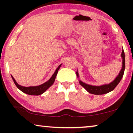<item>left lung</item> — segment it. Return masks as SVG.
I'll return each instance as SVG.
<instances>
[{
    "instance_id": "left-lung-1",
    "label": "left lung",
    "mask_w": 133,
    "mask_h": 133,
    "mask_svg": "<svg viewBox=\"0 0 133 133\" xmlns=\"http://www.w3.org/2000/svg\"><path fill=\"white\" fill-rule=\"evenodd\" d=\"M122 58V67L121 71L118 74L116 79L114 80L112 82L109 83V84H105L101 86H93V85H90L87 83H83L81 81H79V83L85 90H86L88 92L91 94H96V95H101V94H107L108 92L111 91L116 88V86L119 84L120 81H121L122 78L123 76L124 71L125 68V53L124 51L122 50V52L121 54ZM77 76L79 77V74L78 72H76Z\"/></svg>"
}]
</instances>
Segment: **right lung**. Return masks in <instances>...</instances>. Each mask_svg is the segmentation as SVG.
<instances>
[{
	"mask_svg": "<svg viewBox=\"0 0 133 133\" xmlns=\"http://www.w3.org/2000/svg\"><path fill=\"white\" fill-rule=\"evenodd\" d=\"M61 65H60L59 66L57 67V68L56 70L54 73L52 74L51 77L48 81L44 83H43V84L39 85V86L29 87L21 86V85L18 84L17 82L15 81L14 78L12 77V76H11V77L12 80H13L14 83H15V85H16V87H17V88H19V90L22 91L23 92L26 93L27 94H29V95H32V96L41 95V94H43V92H45V91L48 90V89L50 88L52 84H53V83L54 82V81H55L56 76H57L58 70H59L60 68H61Z\"/></svg>",
	"mask_w": 133,
	"mask_h": 133,
	"instance_id": "right-lung-1",
	"label": "right lung"
}]
</instances>
